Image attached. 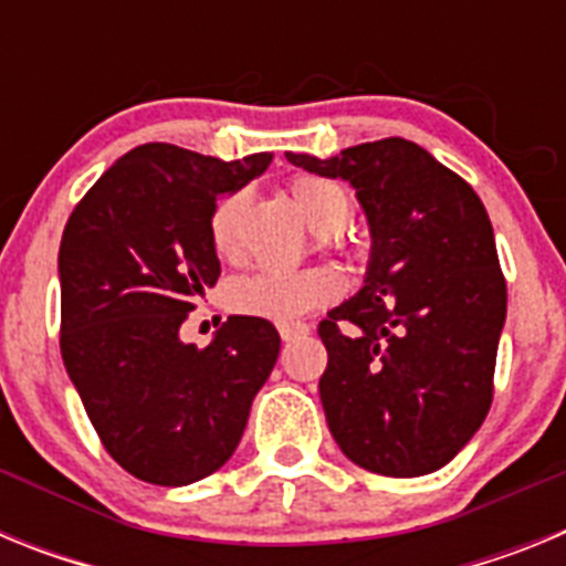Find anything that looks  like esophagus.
Listing matches in <instances>:
<instances>
[{
    "mask_svg": "<svg viewBox=\"0 0 566 566\" xmlns=\"http://www.w3.org/2000/svg\"><path fill=\"white\" fill-rule=\"evenodd\" d=\"M303 334H308L306 323H292V326H280V337L286 339V343H292V339L303 337Z\"/></svg>",
    "mask_w": 566,
    "mask_h": 566,
    "instance_id": "34e87169",
    "label": "esophagus"
}]
</instances>
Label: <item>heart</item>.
Here are the masks:
<instances>
[{
    "instance_id": "b5f03b06",
    "label": "heart",
    "mask_w": 566,
    "mask_h": 566,
    "mask_svg": "<svg viewBox=\"0 0 566 566\" xmlns=\"http://www.w3.org/2000/svg\"><path fill=\"white\" fill-rule=\"evenodd\" d=\"M294 207L317 232H337L352 212V195L337 181L319 175H297L289 184ZM249 195L243 189L223 195L209 214V240L221 258L238 254V227L247 212ZM339 292V277L326 266L263 269L247 274L232 286V308L247 317L269 319L277 326L297 323Z\"/></svg>"
}]
</instances>
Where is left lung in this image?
Instances as JSON below:
<instances>
[{
  "instance_id": "left-lung-1",
  "label": "left lung",
  "mask_w": 566,
  "mask_h": 566,
  "mask_svg": "<svg viewBox=\"0 0 566 566\" xmlns=\"http://www.w3.org/2000/svg\"><path fill=\"white\" fill-rule=\"evenodd\" d=\"M286 158L352 184L371 229L363 289L317 328L328 352L319 377L328 431L371 473H433L473 439L493 402L507 283L488 209L405 138Z\"/></svg>"
}]
</instances>
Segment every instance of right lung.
Wrapping results in <instances>:
<instances>
[{
    "mask_svg": "<svg viewBox=\"0 0 566 566\" xmlns=\"http://www.w3.org/2000/svg\"><path fill=\"white\" fill-rule=\"evenodd\" d=\"M272 153L221 161L175 144L122 155L70 214L59 247L62 359L109 457L149 484L181 488L227 464L280 334L229 317L207 348L181 339L221 277L209 240L218 195L238 192Z\"/></svg>",
    "mask_w": 566,
    "mask_h": 566,
    "instance_id": "1",
    "label": "right lung"
}]
</instances>
